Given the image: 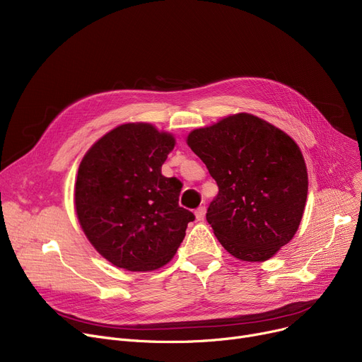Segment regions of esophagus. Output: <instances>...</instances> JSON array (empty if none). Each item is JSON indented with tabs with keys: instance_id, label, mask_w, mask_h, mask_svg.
Instances as JSON below:
<instances>
[{
	"instance_id": "esophagus-1",
	"label": "esophagus",
	"mask_w": 362,
	"mask_h": 362,
	"mask_svg": "<svg viewBox=\"0 0 362 362\" xmlns=\"http://www.w3.org/2000/svg\"><path fill=\"white\" fill-rule=\"evenodd\" d=\"M205 213H206V208H205V206H199V208H197V211H195L197 220H198V221H202V220L205 218Z\"/></svg>"
}]
</instances>
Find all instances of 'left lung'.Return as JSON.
<instances>
[{
	"instance_id": "8db88e82",
	"label": "left lung",
	"mask_w": 362,
	"mask_h": 362,
	"mask_svg": "<svg viewBox=\"0 0 362 362\" xmlns=\"http://www.w3.org/2000/svg\"><path fill=\"white\" fill-rule=\"evenodd\" d=\"M187 145L217 182L206 221L227 252L265 261L292 240L307 202L308 175L291 136L239 112L192 130Z\"/></svg>"
}]
</instances>
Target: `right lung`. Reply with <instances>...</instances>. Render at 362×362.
I'll return each mask as SVG.
<instances>
[{
	"label": "right lung",
	"instance_id": "obj_1",
	"mask_svg": "<svg viewBox=\"0 0 362 362\" xmlns=\"http://www.w3.org/2000/svg\"><path fill=\"white\" fill-rule=\"evenodd\" d=\"M173 148L170 133L127 123L95 142L79 165L76 214L93 248L116 267H163L195 220L179 205L182 182L161 175Z\"/></svg>",
	"mask_w": 362,
	"mask_h": 362
}]
</instances>
